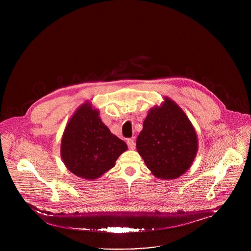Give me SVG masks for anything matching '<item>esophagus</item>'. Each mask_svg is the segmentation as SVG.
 <instances>
[{
	"instance_id": "obj_1",
	"label": "esophagus",
	"mask_w": 251,
	"mask_h": 251,
	"mask_svg": "<svg viewBox=\"0 0 251 251\" xmlns=\"http://www.w3.org/2000/svg\"><path fill=\"white\" fill-rule=\"evenodd\" d=\"M127 145H128V147H129V149H130V150H133V149H134V147H135V143H134L133 139H131V138L127 139Z\"/></svg>"
}]
</instances>
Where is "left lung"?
Wrapping results in <instances>:
<instances>
[{
  "label": "left lung",
  "mask_w": 251,
  "mask_h": 251,
  "mask_svg": "<svg viewBox=\"0 0 251 251\" xmlns=\"http://www.w3.org/2000/svg\"><path fill=\"white\" fill-rule=\"evenodd\" d=\"M136 149L155 177L176 179L191 167L197 155V132L181 108L166 97L144 120Z\"/></svg>",
  "instance_id": "left-lung-1"
}]
</instances>
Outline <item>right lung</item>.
<instances>
[{
    "label": "right lung",
    "instance_id": "add662e5",
    "mask_svg": "<svg viewBox=\"0 0 251 251\" xmlns=\"http://www.w3.org/2000/svg\"><path fill=\"white\" fill-rule=\"evenodd\" d=\"M126 143L114 135L99 117L91 102L76 110L66 126L61 141V157L74 175L86 179L100 178L115 167Z\"/></svg>",
    "mask_w": 251,
    "mask_h": 251
}]
</instances>
